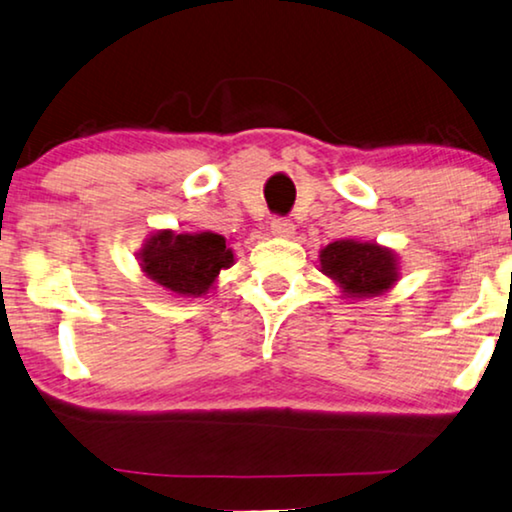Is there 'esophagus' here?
<instances>
[{
	"label": "esophagus",
	"mask_w": 512,
	"mask_h": 512,
	"mask_svg": "<svg viewBox=\"0 0 512 512\" xmlns=\"http://www.w3.org/2000/svg\"><path fill=\"white\" fill-rule=\"evenodd\" d=\"M270 230L272 235L277 237H291L296 228H293V223L289 219H284V216H275V219L270 221Z\"/></svg>",
	"instance_id": "34e87169"
}]
</instances>
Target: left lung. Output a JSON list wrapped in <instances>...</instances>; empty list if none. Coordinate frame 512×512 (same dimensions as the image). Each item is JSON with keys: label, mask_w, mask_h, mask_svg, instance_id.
<instances>
[{"label": "left lung", "mask_w": 512, "mask_h": 512, "mask_svg": "<svg viewBox=\"0 0 512 512\" xmlns=\"http://www.w3.org/2000/svg\"><path fill=\"white\" fill-rule=\"evenodd\" d=\"M321 268L349 296H377L396 282V261L387 249L342 240L321 251Z\"/></svg>", "instance_id": "8db88e82"}]
</instances>
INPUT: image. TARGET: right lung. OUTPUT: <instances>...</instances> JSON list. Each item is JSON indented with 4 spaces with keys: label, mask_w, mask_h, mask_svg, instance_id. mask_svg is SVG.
I'll return each instance as SVG.
<instances>
[{
    "label": "right lung",
    "mask_w": 512,
    "mask_h": 512,
    "mask_svg": "<svg viewBox=\"0 0 512 512\" xmlns=\"http://www.w3.org/2000/svg\"><path fill=\"white\" fill-rule=\"evenodd\" d=\"M233 263V251L216 233L174 235L170 230L153 235L144 247L142 268L153 282L174 293L202 296L216 275Z\"/></svg>",
    "instance_id": "obj_1"
}]
</instances>
